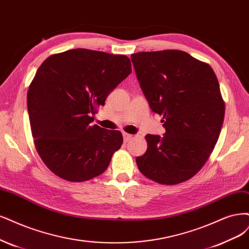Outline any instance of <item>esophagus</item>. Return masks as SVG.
Listing matches in <instances>:
<instances>
[{
  "instance_id": "esophagus-1",
  "label": "esophagus",
  "mask_w": 249,
  "mask_h": 249,
  "mask_svg": "<svg viewBox=\"0 0 249 249\" xmlns=\"http://www.w3.org/2000/svg\"><path fill=\"white\" fill-rule=\"evenodd\" d=\"M123 136H124V142H128V141H130V140L133 138V135L127 134V133H124Z\"/></svg>"
}]
</instances>
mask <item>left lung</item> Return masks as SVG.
<instances>
[{
	"mask_svg": "<svg viewBox=\"0 0 249 249\" xmlns=\"http://www.w3.org/2000/svg\"><path fill=\"white\" fill-rule=\"evenodd\" d=\"M141 89L166 133L146 135L147 150L136 158L140 172L173 185L199 172L215 146L225 102L212 68L181 50L131 55Z\"/></svg>",
	"mask_w": 249,
	"mask_h": 249,
	"instance_id": "obj_1",
	"label": "left lung"
}]
</instances>
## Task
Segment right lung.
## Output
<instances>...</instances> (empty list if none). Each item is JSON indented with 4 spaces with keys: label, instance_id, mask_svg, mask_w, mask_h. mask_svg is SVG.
<instances>
[{
    "label": "right lung",
    "instance_id": "obj_1",
    "mask_svg": "<svg viewBox=\"0 0 249 249\" xmlns=\"http://www.w3.org/2000/svg\"><path fill=\"white\" fill-rule=\"evenodd\" d=\"M131 72L127 56L84 48L42 63L28 90V111L37 152L51 172L71 182L105 172L123 135L91 123Z\"/></svg>",
    "mask_w": 249,
    "mask_h": 249
}]
</instances>
